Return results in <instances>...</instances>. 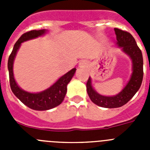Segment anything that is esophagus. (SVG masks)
Here are the masks:
<instances>
[{
	"label": "esophagus",
	"instance_id": "obj_1",
	"mask_svg": "<svg viewBox=\"0 0 150 150\" xmlns=\"http://www.w3.org/2000/svg\"><path fill=\"white\" fill-rule=\"evenodd\" d=\"M86 65H87V63L86 62H80V64H79V66H80V67H86Z\"/></svg>",
	"mask_w": 150,
	"mask_h": 150
}]
</instances>
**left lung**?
<instances>
[{"mask_svg": "<svg viewBox=\"0 0 150 150\" xmlns=\"http://www.w3.org/2000/svg\"><path fill=\"white\" fill-rule=\"evenodd\" d=\"M116 35V46L129 57L132 63V75L129 80L120 92L112 96H106L98 93L92 86L91 78L86 83L87 93L94 104L105 108H116L128 103L140 88L144 76V62L141 50L137 46L133 36L127 31L114 28Z\"/></svg>", "mask_w": 150, "mask_h": 150, "instance_id": "obj_1", "label": "left lung"}]
</instances>
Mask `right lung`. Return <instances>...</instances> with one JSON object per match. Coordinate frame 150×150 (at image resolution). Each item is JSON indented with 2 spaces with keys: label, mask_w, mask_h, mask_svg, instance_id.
Instances as JSON below:
<instances>
[{
  "label": "right lung",
  "mask_w": 150,
  "mask_h": 150,
  "mask_svg": "<svg viewBox=\"0 0 150 150\" xmlns=\"http://www.w3.org/2000/svg\"><path fill=\"white\" fill-rule=\"evenodd\" d=\"M46 32L47 30L42 29L30 30L22 34L14 45L13 51L8 59L7 67L12 91L25 105L35 110H48L62 104L67 93V84L70 83L76 70V68L71 69V71L59 78L51 86L40 92H29L18 86L13 74V63L16 56L17 52L18 51L21 44L23 42L36 39L43 36Z\"/></svg>",
  "instance_id": "add662e5"
}]
</instances>
